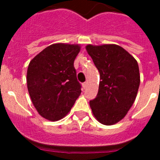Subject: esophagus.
<instances>
[{
  "mask_svg": "<svg viewBox=\"0 0 160 160\" xmlns=\"http://www.w3.org/2000/svg\"><path fill=\"white\" fill-rule=\"evenodd\" d=\"M87 82L82 83V87H83V89H86V87H87Z\"/></svg>",
  "mask_w": 160,
  "mask_h": 160,
  "instance_id": "esophagus-1",
  "label": "esophagus"
}]
</instances>
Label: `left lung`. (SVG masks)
<instances>
[{"label":"left lung","mask_w":160,"mask_h":160,"mask_svg":"<svg viewBox=\"0 0 160 160\" xmlns=\"http://www.w3.org/2000/svg\"><path fill=\"white\" fill-rule=\"evenodd\" d=\"M90 55L100 73L97 97L90 102L96 119L114 125L122 120L135 102L140 74L137 61L118 45H87Z\"/></svg>","instance_id":"1"}]
</instances>
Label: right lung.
Returning a JSON list of instances; mask_svg holds the SVG:
<instances>
[{
	"instance_id": "add662e5",
	"label": "right lung",
	"mask_w": 160,
	"mask_h": 160,
	"mask_svg": "<svg viewBox=\"0 0 160 160\" xmlns=\"http://www.w3.org/2000/svg\"><path fill=\"white\" fill-rule=\"evenodd\" d=\"M80 49L78 44H53L29 62L26 78L29 96L38 114L49 121L64 118L81 94L73 66Z\"/></svg>"
}]
</instances>
